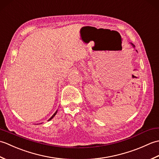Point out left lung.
Masks as SVG:
<instances>
[{"instance_id":"left-lung-1","label":"left lung","mask_w":159,"mask_h":159,"mask_svg":"<svg viewBox=\"0 0 159 159\" xmlns=\"http://www.w3.org/2000/svg\"><path fill=\"white\" fill-rule=\"evenodd\" d=\"M131 45H132V46H133V47H134V45H133V43H131ZM136 51H137V50H136Z\"/></svg>"}]
</instances>
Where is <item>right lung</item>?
<instances>
[{
	"label": "right lung",
	"mask_w": 159,
	"mask_h": 159,
	"mask_svg": "<svg viewBox=\"0 0 159 159\" xmlns=\"http://www.w3.org/2000/svg\"><path fill=\"white\" fill-rule=\"evenodd\" d=\"M57 111H56V112H55V113H54V114H53V116H52V117H50V119H49V120H48V121H49V120H52V118H53V117H55V115H56V114H57Z\"/></svg>",
	"instance_id": "right-lung-1"
}]
</instances>
